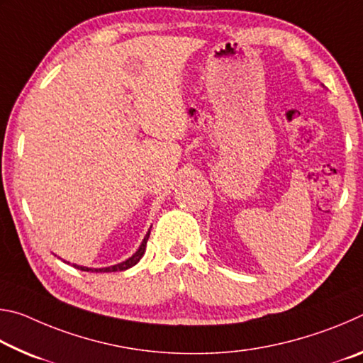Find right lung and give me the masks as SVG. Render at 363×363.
<instances>
[{"label":"right lung","instance_id":"add662e5","mask_svg":"<svg viewBox=\"0 0 363 363\" xmlns=\"http://www.w3.org/2000/svg\"><path fill=\"white\" fill-rule=\"evenodd\" d=\"M149 235H150V230L145 233L144 240H143V243H140V247H139V250L136 251V253H134L131 257H128L126 261L115 264V266H110V267H99V269H91V267H84V266H78V264H73V267H75V269H79V270H84V272H118V270H126V269H130V267H133V266H136V264L139 262L140 257L144 256V253H145V247H147V240H149Z\"/></svg>","mask_w":363,"mask_h":363}]
</instances>
